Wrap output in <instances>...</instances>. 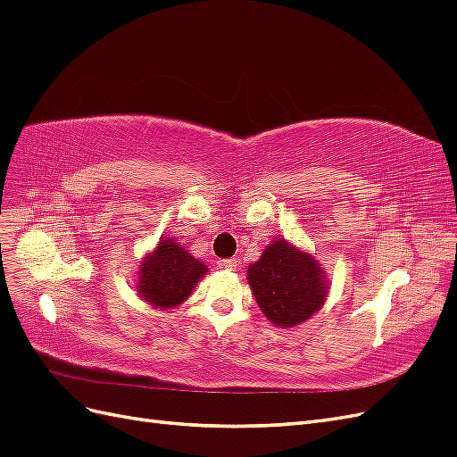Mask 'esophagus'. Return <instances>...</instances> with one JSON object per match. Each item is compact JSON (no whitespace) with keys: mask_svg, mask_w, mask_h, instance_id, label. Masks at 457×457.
<instances>
[{"mask_svg":"<svg viewBox=\"0 0 457 457\" xmlns=\"http://www.w3.org/2000/svg\"><path fill=\"white\" fill-rule=\"evenodd\" d=\"M219 265H220V269H227V270H234V269H237L238 267V261L237 259H223V261H220L219 262Z\"/></svg>","mask_w":457,"mask_h":457,"instance_id":"esophagus-1","label":"esophagus"}]
</instances>
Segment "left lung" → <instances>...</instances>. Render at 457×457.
Here are the masks:
<instances>
[{
  "label": "left lung",
  "mask_w": 457,
  "mask_h": 457,
  "mask_svg": "<svg viewBox=\"0 0 457 457\" xmlns=\"http://www.w3.org/2000/svg\"><path fill=\"white\" fill-rule=\"evenodd\" d=\"M257 305L276 326L305 322L324 305L328 287L318 262L286 240L272 242L247 269Z\"/></svg>",
  "instance_id": "obj_1"
}]
</instances>
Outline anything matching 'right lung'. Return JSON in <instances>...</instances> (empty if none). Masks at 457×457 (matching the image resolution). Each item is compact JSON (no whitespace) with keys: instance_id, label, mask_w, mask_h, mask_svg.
<instances>
[{"instance_id":"1","label":"right lung","mask_w":457,"mask_h":457,"mask_svg":"<svg viewBox=\"0 0 457 457\" xmlns=\"http://www.w3.org/2000/svg\"><path fill=\"white\" fill-rule=\"evenodd\" d=\"M207 270L202 261L187 253L171 237L162 238L141 265L139 294L152 307L171 309L183 303Z\"/></svg>"}]
</instances>
